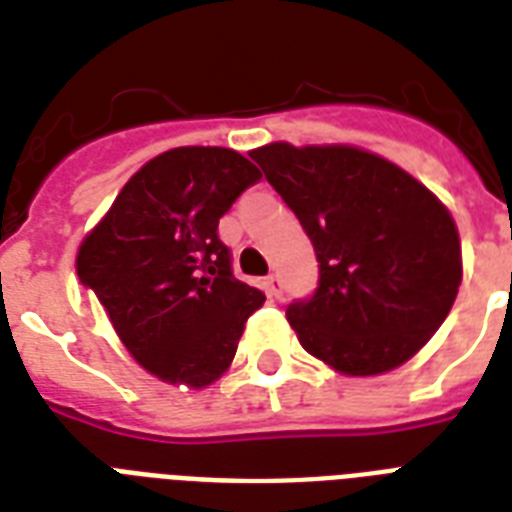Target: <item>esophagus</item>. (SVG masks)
<instances>
[{
	"instance_id": "esophagus-1",
	"label": "esophagus",
	"mask_w": 512,
	"mask_h": 512,
	"mask_svg": "<svg viewBox=\"0 0 512 512\" xmlns=\"http://www.w3.org/2000/svg\"><path fill=\"white\" fill-rule=\"evenodd\" d=\"M265 289H268V295H271V297L284 295V284H281L279 273H271V276L265 279Z\"/></svg>"
}]
</instances>
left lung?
I'll return each instance as SVG.
<instances>
[{
  "mask_svg": "<svg viewBox=\"0 0 512 512\" xmlns=\"http://www.w3.org/2000/svg\"><path fill=\"white\" fill-rule=\"evenodd\" d=\"M308 233L319 287L287 319L311 356L369 377L433 337L462 281L457 225L412 175L350 146L289 143L252 151Z\"/></svg>",
  "mask_w": 512,
  "mask_h": 512,
  "instance_id": "obj_1",
  "label": "left lung"
}]
</instances>
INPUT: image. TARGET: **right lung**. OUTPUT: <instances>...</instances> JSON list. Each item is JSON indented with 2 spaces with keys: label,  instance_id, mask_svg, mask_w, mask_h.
<instances>
[{
  "label": "right lung",
  "instance_id": "add662e5",
  "mask_svg": "<svg viewBox=\"0 0 512 512\" xmlns=\"http://www.w3.org/2000/svg\"><path fill=\"white\" fill-rule=\"evenodd\" d=\"M231 148H172L130 177L82 241L76 273L140 366L204 388L231 366L244 324L265 303L233 276L217 223L260 180Z\"/></svg>",
  "mask_w": 512,
  "mask_h": 512
}]
</instances>
